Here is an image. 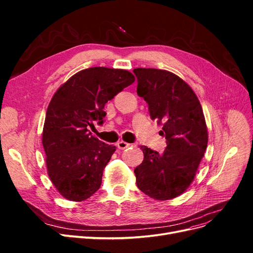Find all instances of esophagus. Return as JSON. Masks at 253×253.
Returning <instances> with one entry per match:
<instances>
[{"label": "esophagus", "instance_id": "obj_1", "mask_svg": "<svg viewBox=\"0 0 253 253\" xmlns=\"http://www.w3.org/2000/svg\"><path fill=\"white\" fill-rule=\"evenodd\" d=\"M128 147H131V144L126 142V141H124V140H121V141L117 142V148L120 149V150H125V149H126V148H128Z\"/></svg>", "mask_w": 253, "mask_h": 253}]
</instances>
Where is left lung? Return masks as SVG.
<instances>
[{"label":"left lung","mask_w":253,"mask_h":253,"mask_svg":"<svg viewBox=\"0 0 253 253\" xmlns=\"http://www.w3.org/2000/svg\"><path fill=\"white\" fill-rule=\"evenodd\" d=\"M137 94L148 103L150 116L164 122L159 134L167 148L159 154L142 145L143 162L134 170L144 194L157 201L180 195L194 179L208 144V129L200 100L178 76L156 68H135Z\"/></svg>","instance_id":"obj_1"}]
</instances>
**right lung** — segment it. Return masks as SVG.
<instances>
[{
    "label": "right lung",
    "mask_w": 253,
    "mask_h": 253,
    "mask_svg": "<svg viewBox=\"0 0 253 253\" xmlns=\"http://www.w3.org/2000/svg\"><path fill=\"white\" fill-rule=\"evenodd\" d=\"M135 81L132 73L90 67L75 74L51 98L42 143L48 176L68 201L87 200L100 188L102 174L116 147L91 135L88 126L103 124L104 105Z\"/></svg>",
    "instance_id": "add662e5"
}]
</instances>
